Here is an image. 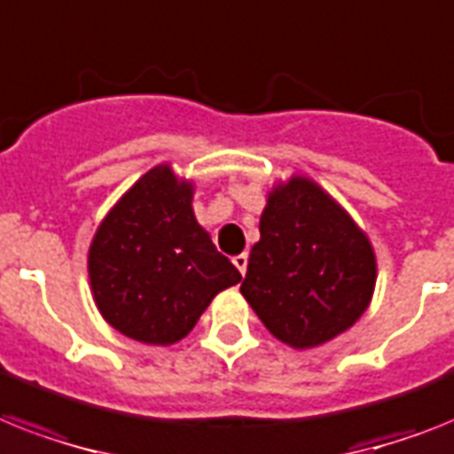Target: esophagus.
<instances>
[{
    "label": "esophagus",
    "mask_w": 454,
    "mask_h": 454,
    "mask_svg": "<svg viewBox=\"0 0 454 454\" xmlns=\"http://www.w3.org/2000/svg\"><path fill=\"white\" fill-rule=\"evenodd\" d=\"M247 261H249V256H247V254H238V256H233L235 268H238V270L242 272V275H245V272H247Z\"/></svg>",
    "instance_id": "34e87169"
}]
</instances>
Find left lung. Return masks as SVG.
I'll return each instance as SVG.
<instances>
[{
  "label": "left lung",
  "instance_id": "1",
  "mask_svg": "<svg viewBox=\"0 0 454 454\" xmlns=\"http://www.w3.org/2000/svg\"><path fill=\"white\" fill-rule=\"evenodd\" d=\"M242 296L275 338L305 349L364 315L375 286V254L348 212L315 182L291 176L268 198Z\"/></svg>",
  "mask_w": 454,
  "mask_h": 454
}]
</instances>
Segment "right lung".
Listing matches in <instances>:
<instances>
[{"label":"right lung","mask_w":454,"mask_h":454,"mask_svg":"<svg viewBox=\"0 0 454 454\" xmlns=\"http://www.w3.org/2000/svg\"><path fill=\"white\" fill-rule=\"evenodd\" d=\"M191 184L168 165L139 179L95 233L88 272L106 322L132 340H182L219 291L242 275L198 226Z\"/></svg>","instance_id":"obj_1"}]
</instances>
